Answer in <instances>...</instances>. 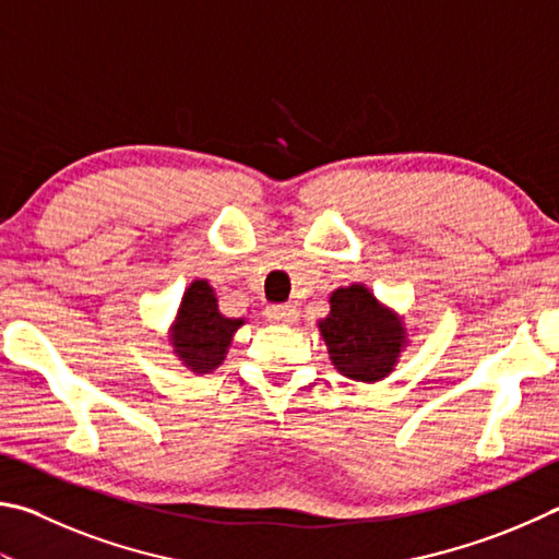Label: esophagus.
Returning <instances> with one entry per match:
<instances>
[{
	"label": "esophagus",
	"instance_id": "34e87169",
	"mask_svg": "<svg viewBox=\"0 0 559 559\" xmlns=\"http://www.w3.org/2000/svg\"><path fill=\"white\" fill-rule=\"evenodd\" d=\"M266 318L271 320V322H296V318H298V310L293 308V306H269L266 308Z\"/></svg>",
	"mask_w": 559,
	"mask_h": 559
}]
</instances>
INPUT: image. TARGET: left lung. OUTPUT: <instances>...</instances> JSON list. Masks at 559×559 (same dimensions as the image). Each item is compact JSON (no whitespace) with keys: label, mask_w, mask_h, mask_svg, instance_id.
<instances>
[{"label":"left lung","mask_w":559,"mask_h":559,"mask_svg":"<svg viewBox=\"0 0 559 559\" xmlns=\"http://www.w3.org/2000/svg\"><path fill=\"white\" fill-rule=\"evenodd\" d=\"M318 328L334 369L364 383L389 377L408 337L401 314L381 306L361 283L332 290L330 314Z\"/></svg>","instance_id":"obj_1"}]
</instances>
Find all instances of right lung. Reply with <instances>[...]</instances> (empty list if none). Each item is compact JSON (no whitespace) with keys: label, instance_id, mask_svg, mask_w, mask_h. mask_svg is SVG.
I'll return each instance as SVG.
<instances>
[{"label":"right lung","instance_id":"add662e5","mask_svg":"<svg viewBox=\"0 0 559 559\" xmlns=\"http://www.w3.org/2000/svg\"><path fill=\"white\" fill-rule=\"evenodd\" d=\"M241 324L245 318H225L219 312L215 288L207 281H192L182 293L176 322L170 328L174 354L190 371H215L225 361L231 337Z\"/></svg>","mask_w":559,"mask_h":559}]
</instances>
